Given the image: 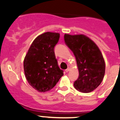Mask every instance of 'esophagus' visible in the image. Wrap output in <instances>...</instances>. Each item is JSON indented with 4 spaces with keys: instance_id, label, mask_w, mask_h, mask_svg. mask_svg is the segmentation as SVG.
<instances>
[{
    "instance_id": "obj_1",
    "label": "esophagus",
    "mask_w": 120,
    "mask_h": 120,
    "mask_svg": "<svg viewBox=\"0 0 120 120\" xmlns=\"http://www.w3.org/2000/svg\"><path fill=\"white\" fill-rule=\"evenodd\" d=\"M69 70H70V68H69V67H68L67 69H65V72H68V71H69Z\"/></svg>"
}]
</instances>
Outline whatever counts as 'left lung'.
Returning a JSON list of instances; mask_svg holds the SVG:
<instances>
[{
    "instance_id": "1",
    "label": "left lung",
    "mask_w": 120,
    "mask_h": 120,
    "mask_svg": "<svg viewBox=\"0 0 120 120\" xmlns=\"http://www.w3.org/2000/svg\"><path fill=\"white\" fill-rule=\"evenodd\" d=\"M64 40L75 55L79 71L74 87L84 93L94 91L102 81L105 70L104 59L100 49L93 41L82 34H65Z\"/></svg>"
}]
</instances>
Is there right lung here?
Here are the masks:
<instances>
[{
	"label": "right lung",
	"instance_id": "add662e5",
	"mask_svg": "<svg viewBox=\"0 0 120 120\" xmlns=\"http://www.w3.org/2000/svg\"><path fill=\"white\" fill-rule=\"evenodd\" d=\"M59 37V33L50 32L39 35L33 41L25 57V76L30 86L39 92L51 90L64 75L54 52Z\"/></svg>",
	"mask_w": 120,
	"mask_h": 120
}]
</instances>
